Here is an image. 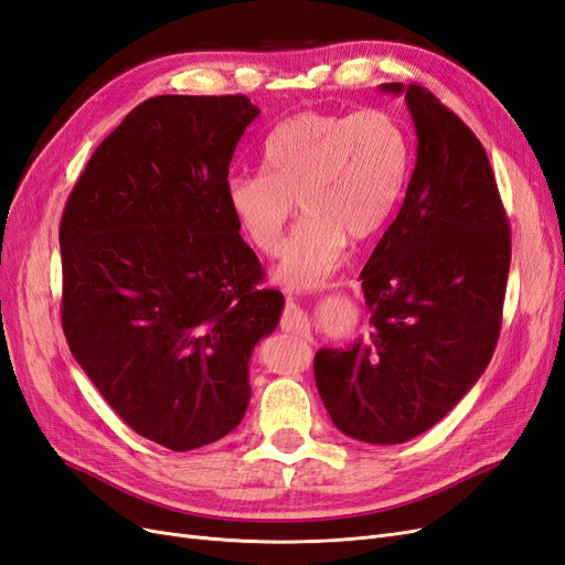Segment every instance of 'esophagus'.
Segmentation results:
<instances>
[{
	"label": "esophagus",
	"mask_w": 565,
	"mask_h": 565,
	"mask_svg": "<svg viewBox=\"0 0 565 565\" xmlns=\"http://www.w3.org/2000/svg\"><path fill=\"white\" fill-rule=\"evenodd\" d=\"M282 330L285 332H292V334H299L303 339H313V330H311V320L309 316H306L303 309H299V306L295 303V299H287V306H285V313H282Z\"/></svg>",
	"instance_id": "34e87169"
}]
</instances>
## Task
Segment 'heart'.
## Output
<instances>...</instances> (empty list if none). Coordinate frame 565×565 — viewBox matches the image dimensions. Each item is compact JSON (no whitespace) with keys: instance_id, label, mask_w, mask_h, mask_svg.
<instances>
[{"instance_id":"heart-1","label":"heart","mask_w":565,"mask_h":565,"mask_svg":"<svg viewBox=\"0 0 565 565\" xmlns=\"http://www.w3.org/2000/svg\"><path fill=\"white\" fill-rule=\"evenodd\" d=\"M264 172L226 181V204L237 231L262 254H276L295 198L299 226L280 252L273 278L313 292L347 259L349 237L367 241L398 207L409 177V143L384 110L287 117L264 141Z\"/></svg>"}]
</instances>
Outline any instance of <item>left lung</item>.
I'll list each match as a JSON object with an SVG mask.
<instances>
[{
    "instance_id": "8db88e82",
    "label": "left lung",
    "mask_w": 565,
    "mask_h": 565,
    "mask_svg": "<svg viewBox=\"0 0 565 565\" xmlns=\"http://www.w3.org/2000/svg\"><path fill=\"white\" fill-rule=\"evenodd\" d=\"M380 89L405 96L415 172L361 270L367 337L320 349L313 372L341 434L396 446L431 429L486 372L502 328L511 233L473 131L419 84Z\"/></svg>"
}]
</instances>
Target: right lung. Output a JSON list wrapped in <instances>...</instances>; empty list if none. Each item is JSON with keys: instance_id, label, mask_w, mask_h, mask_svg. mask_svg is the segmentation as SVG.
Here are the masks:
<instances>
[{"instance_id": "right-lung-1", "label": "right lung", "mask_w": 565, "mask_h": 565, "mask_svg": "<svg viewBox=\"0 0 565 565\" xmlns=\"http://www.w3.org/2000/svg\"><path fill=\"white\" fill-rule=\"evenodd\" d=\"M259 108L247 96H156L84 167L61 218L63 332L131 429L174 452L243 422L254 347L285 299L226 204Z\"/></svg>"}]
</instances>
